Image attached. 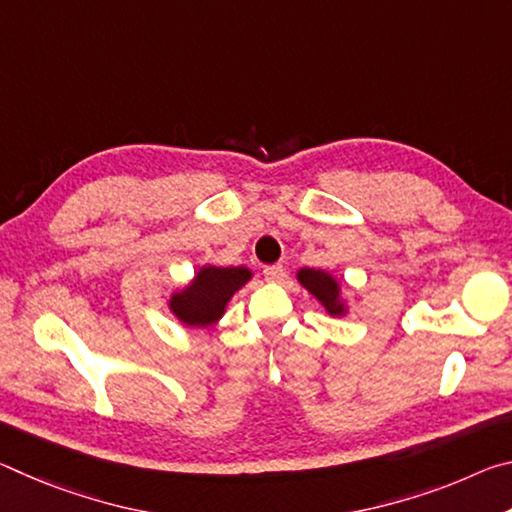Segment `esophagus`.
Here are the masks:
<instances>
[{
    "label": "esophagus",
    "instance_id": "obj_1",
    "mask_svg": "<svg viewBox=\"0 0 512 512\" xmlns=\"http://www.w3.org/2000/svg\"><path fill=\"white\" fill-rule=\"evenodd\" d=\"M282 275H284V268L280 264H273V266L264 268V277L268 282H280Z\"/></svg>",
    "mask_w": 512,
    "mask_h": 512
}]
</instances>
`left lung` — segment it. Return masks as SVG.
<instances>
[{"mask_svg": "<svg viewBox=\"0 0 512 512\" xmlns=\"http://www.w3.org/2000/svg\"><path fill=\"white\" fill-rule=\"evenodd\" d=\"M296 280L302 289H307L309 296L318 300L327 316L343 318L350 314V302L343 296V284L334 273L325 271V268H300Z\"/></svg>", "mask_w": 512, "mask_h": 512, "instance_id": "left-lung-1", "label": "left lung"}]
</instances>
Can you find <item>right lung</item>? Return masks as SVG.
Wrapping results in <instances>:
<instances>
[{
  "label": "right lung",
  "mask_w": 512,
  "mask_h": 512,
  "mask_svg": "<svg viewBox=\"0 0 512 512\" xmlns=\"http://www.w3.org/2000/svg\"><path fill=\"white\" fill-rule=\"evenodd\" d=\"M253 280V271L246 266H214L196 268L192 280L173 289L167 307L183 327L205 329L219 323L232 296Z\"/></svg>",
  "instance_id": "right-lung-1"
}]
</instances>
